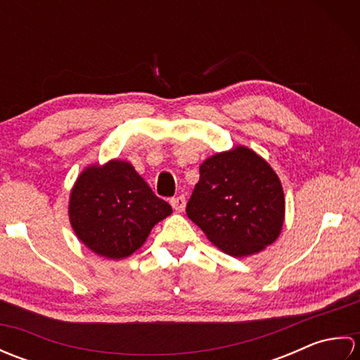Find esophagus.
<instances>
[{
	"label": "esophagus",
	"mask_w": 360,
	"mask_h": 360,
	"mask_svg": "<svg viewBox=\"0 0 360 360\" xmlns=\"http://www.w3.org/2000/svg\"><path fill=\"white\" fill-rule=\"evenodd\" d=\"M186 196L184 195H179V196H174L170 200V204L172 207L176 210V212H182L186 209Z\"/></svg>",
	"instance_id": "esophagus-1"
}]
</instances>
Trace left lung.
<instances>
[{
    "mask_svg": "<svg viewBox=\"0 0 360 360\" xmlns=\"http://www.w3.org/2000/svg\"><path fill=\"white\" fill-rule=\"evenodd\" d=\"M186 210L215 246L232 257H248L277 240L285 196L271 165L252 150L236 147L204 160Z\"/></svg>",
    "mask_w": 360,
    "mask_h": 360,
    "instance_id": "obj_1",
    "label": "left lung"
}]
</instances>
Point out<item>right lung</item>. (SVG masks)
I'll use <instances>...</instances> for the list:
<instances>
[{
	"instance_id": "right-lung-1",
	"label": "right lung",
	"mask_w": 360,
	"mask_h": 360,
	"mask_svg": "<svg viewBox=\"0 0 360 360\" xmlns=\"http://www.w3.org/2000/svg\"><path fill=\"white\" fill-rule=\"evenodd\" d=\"M172 213L131 164L111 160L88 167L71 192L70 219L75 235L96 254L120 259L147 240L155 224Z\"/></svg>"
}]
</instances>
